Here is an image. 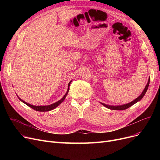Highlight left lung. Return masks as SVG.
Here are the masks:
<instances>
[{
  "mask_svg": "<svg viewBox=\"0 0 160 160\" xmlns=\"http://www.w3.org/2000/svg\"><path fill=\"white\" fill-rule=\"evenodd\" d=\"M149 83H150V78L148 79V83L147 84L145 87V88L144 89L143 91L142 92V93L141 94V95L139 97H138L136 99H135L134 100H133L132 102L128 103V104H124V105H121V106H110V105H107V104H103V103H101L104 106L108 108V109H110V110H126V109H127L128 108H130V106H132V105H133L134 104H136V102H138V101H139L140 100H141V98L144 97L145 94L146 93V92L148 89V86H149Z\"/></svg>",
  "mask_w": 160,
  "mask_h": 160,
  "instance_id": "left-lung-1",
  "label": "left lung"
}]
</instances>
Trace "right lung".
<instances>
[{
  "instance_id": "add662e5",
  "label": "right lung",
  "mask_w": 160,
  "mask_h": 160,
  "mask_svg": "<svg viewBox=\"0 0 160 160\" xmlns=\"http://www.w3.org/2000/svg\"><path fill=\"white\" fill-rule=\"evenodd\" d=\"M71 82H72V81H71V82L69 83L68 88H69L70 83H71ZM69 90V88H68V89H67V93H65V95L63 96V97L61 100H59V101H58V102H55V103H54V104H50V105H48V106H33V105H31V104H28V103H27V102H26L23 101V100H21L19 97H18V98H19V100H21V101H22V102H24L25 104H27V105L29 107L32 108V109H33V110H35L38 111V112H48V111H50V110H53V109L56 108L57 106H58L59 105H60V104L63 101V100H64L65 98V97H66V96H67V93H68Z\"/></svg>"
}]
</instances>
